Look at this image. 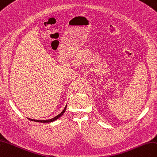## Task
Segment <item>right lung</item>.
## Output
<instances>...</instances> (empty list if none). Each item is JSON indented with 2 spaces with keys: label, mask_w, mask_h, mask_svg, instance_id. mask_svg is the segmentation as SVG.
Here are the masks:
<instances>
[{
  "label": "right lung",
  "mask_w": 157,
  "mask_h": 157,
  "mask_svg": "<svg viewBox=\"0 0 157 157\" xmlns=\"http://www.w3.org/2000/svg\"><path fill=\"white\" fill-rule=\"evenodd\" d=\"M66 108H67V105H65V108L63 109V110L59 114H58L57 116H56V117H54L52 119H49V120H34V119H31V118H27L29 120H31V121H34V122H42V123H49V122H53V121H56V120H57L58 118H59L61 116L64 114V112H65V110H66Z\"/></svg>",
  "instance_id": "right-lung-1"
}]
</instances>
